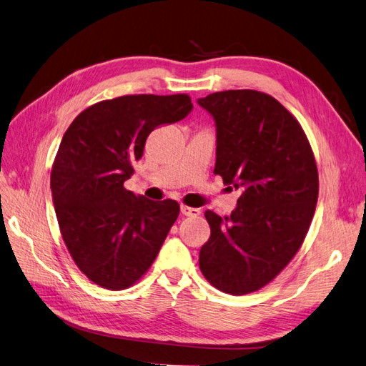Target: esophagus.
<instances>
[{"label":"esophagus","mask_w":366,"mask_h":366,"mask_svg":"<svg viewBox=\"0 0 366 366\" xmlns=\"http://www.w3.org/2000/svg\"><path fill=\"white\" fill-rule=\"evenodd\" d=\"M180 210H182V214L184 217H197V215H200V209H197V207H189V206L182 204Z\"/></svg>","instance_id":"34e87169"}]
</instances>
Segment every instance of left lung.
Returning a JSON list of instances; mask_svg holds the SVG:
<instances>
[{
  "mask_svg": "<svg viewBox=\"0 0 366 366\" xmlns=\"http://www.w3.org/2000/svg\"><path fill=\"white\" fill-rule=\"evenodd\" d=\"M197 104L215 122L214 172L241 191L229 217L204 212L210 238L198 262L218 290L246 295L270 282L301 247L317 203V168L304 129L274 97L229 90Z\"/></svg>",
  "mask_w": 366,
  "mask_h": 366,
  "instance_id": "1",
  "label": "left lung"
}]
</instances>
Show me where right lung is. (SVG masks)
<instances>
[{
    "label": "right lung",
    "instance_id": "1",
    "mask_svg": "<svg viewBox=\"0 0 366 366\" xmlns=\"http://www.w3.org/2000/svg\"><path fill=\"white\" fill-rule=\"evenodd\" d=\"M192 108L187 94L122 96L84 109L65 131L50 177L53 204L76 265L104 289L137 282L180 214L177 202L149 200L124 183L151 131Z\"/></svg>",
    "mask_w": 366,
    "mask_h": 366
}]
</instances>
